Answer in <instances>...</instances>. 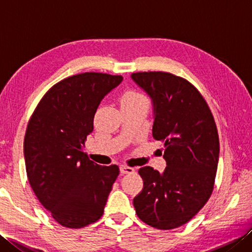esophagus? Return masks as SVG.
Listing matches in <instances>:
<instances>
[{"label":"esophagus","mask_w":252,"mask_h":252,"mask_svg":"<svg viewBox=\"0 0 252 252\" xmlns=\"http://www.w3.org/2000/svg\"><path fill=\"white\" fill-rule=\"evenodd\" d=\"M120 172L122 174H130V173L134 172V169L131 168V167H126V165H121Z\"/></svg>","instance_id":"1"}]
</instances>
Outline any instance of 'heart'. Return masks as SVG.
<instances>
[{
    "mask_svg": "<svg viewBox=\"0 0 252 252\" xmlns=\"http://www.w3.org/2000/svg\"><path fill=\"white\" fill-rule=\"evenodd\" d=\"M137 101H146L145 96L141 93L135 92V91H129L122 96V104H130V103H137Z\"/></svg>",
    "mask_w": 252,
    "mask_h": 252,
    "instance_id": "heart-1",
    "label": "heart"
}]
</instances>
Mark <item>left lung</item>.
Listing matches in <instances>:
<instances>
[{
    "label": "left lung",
    "mask_w": 252,
    "mask_h": 252,
    "mask_svg": "<svg viewBox=\"0 0 252 252\" xmlns=\"http://www.w3.org/2000/svg\"><path fill=\"white\" fill-rule=\"evenodd\" d=\"M131 78L152 98L153 136L163 143L162 173L143 167L142 191L133 199L141 220L172 229L189 222L210 198L220 153L215 119L205 98L187 80L149 71Z\"/></svg>",
    "instance_id": "left-lung-1"
}]
</instances>
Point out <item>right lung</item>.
<instances>
[{"label": "right lung", "instance_id": "right-lung-1", "mask_svg": "<svg viewBox=\"0 0 252 252\" xmlns=\"http://www.w3.org/2000/svg\"><path fill=\"white\" fill-rule=\"evenodd\" d=\"M121 76L84 72L47 91L27 126L24 155L31 189L61 225L81 228L103 216L116 164L93 162L83 152L101 99Z\"/></svg>", "mask_w": 252, "mask_h": 252}]
</instances>
